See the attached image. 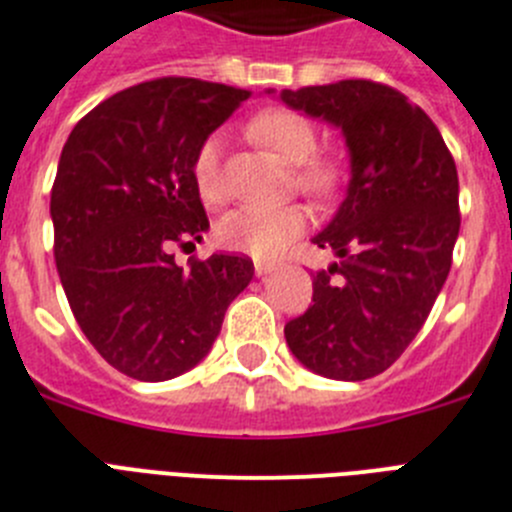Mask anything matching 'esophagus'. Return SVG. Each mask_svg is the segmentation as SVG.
I'll list each match as a JSON object with an SVG mask.
<instances>
[{"label": "esophagus", "instance_id": "34e87169", "mask_svg": "<svg viewBox=\"0 0 512 512\" xmlns=\"http://www.w3.org/2000/svg\"><path fill=\"white\" fill-rule=\"evenodd\" d=\"M275 270V262H255V273L257 275H267V273H273Z\"/></svg>", "mask_w": 512, "mask_h": 512}]
</instances>
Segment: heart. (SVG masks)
Returning <instances> with one entry per match:
<instances>
[{"mask_svg": "<svg viewBox=\"0 0 512 512\" xmlns=\"http://www.w3.org/2000/svg\"><path fill=\"white\" fill-rule=\"evenodd\" d=\"M250 135L267 150L296 165V186L311 196H329L339 181V170L316 153V130L303 114L290 109H265L250 122ZM222 135H209L193 155V181L206 204H222L227 188L222 178ZM306 229V211L288 206H242L216 224V242L229 252L255 260H273Z\"/></svg>", "mask_w": 512, "mask_h": 512, "instance_id": "1", "label": "heart"}]
</instances>
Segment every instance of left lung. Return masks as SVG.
<instances>
[{"instance_id":"left-lung-1","label":"left lung","mask_w":512,"mask_h":512,"mask_svg":"<svg viewBox=\"0 0 512 512\" xmlns=\"http://www.w3.org/2000/svg\"><path fill=\"white\" fill-rule=\"evenodd\" d=\"M280 101L342 130L352 173L313 237L339 262L313 275V306L285 324V342L316 375L367 380L416 339L444 288L459 237L457 165L428 114L390 86L349 78L283 89Z\"/></svg>"}]
</instances>
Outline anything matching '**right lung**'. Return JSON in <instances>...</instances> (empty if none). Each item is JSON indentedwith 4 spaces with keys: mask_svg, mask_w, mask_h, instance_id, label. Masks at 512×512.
<instances>
[{
    "mask_svg": "<svg viewBox=\"0 0 512 512\" xmlns=\"http://www.w3.org/2000/svg\"><path fill=\"white\" fill-rule=\"evenodd\" d=\"M247 96L199 78L145 81L101 101L63 145L55 265L86 339L127 377L160 382L199 365L255 275L245 255L188 270L170 255L209 229L193 155Z\"/></svg>",
    "mask_w": 512,
    "mask_h": 512,
    "instance_id": "1",
    "label": "right lung"
}]
</instances>
